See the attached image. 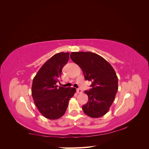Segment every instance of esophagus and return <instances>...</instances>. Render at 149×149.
I'll return each mask as SVG.
<instances>
[{"mask_svg":"<svg viewBox=\"0 0 149 149\" xmlns=\"http://www.w3.org/2000/svg\"><path fill=\"white\" fill-rule=\"evenodd\" d=\"M76 91H77L78 93H79V94L83 93L82 89H76Z\"/></svg>","mask_w":149,"mask_h":149,"instance_id":"1","label":"esophagus"}]
</instances>
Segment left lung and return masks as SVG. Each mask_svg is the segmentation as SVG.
<instances>
[{
  "label": "left lung",
  "instance_id": "left-lung-1",
  "mask_svg": "<svg viewBox=\"0 0 149 149\" xmlns=\"http://www.w3.org/2000/svg\"><path fill=\"white\" fill-rule=\"evenodd\" d=\"M70 58L81 68L85 79L91 81V89L84 91L88 101L83 106V111L93 118L105 115L118 90L114 68L104 58L92 52H72Z\"/></svg>",
  "mask_w": 149,
  "mask_h": 149
}]
</instances>
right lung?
Listing matches in <instances>:
<instances>
[{
  "mask_svg": "<svg viewBox=\"0 0 149 149\" xmlns=\"http://www.w3.org/2000/svg\"><path fill=\"white\" fill-rule=\"evenodd\" d=\"M68 52L55 54L40 68L33 79L31 95L37 109L45 118L57 119L64 115L74 88H58L61 71L69 60Z\"/></svg>",
  "mask_w": 149,
  "mask_h": 149,
  "instance_id": "obj_1",
  "label": "right lung"
}]
</instances>
